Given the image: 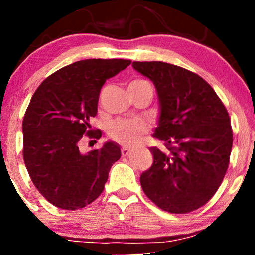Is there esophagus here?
<instances>
[{"instance_id": "esophagus-1", "label": "esophagus", "mask_w": 255, "mask_h": 255, "mask_svg": "<svg viewBox=\"0 0 255 255\" xmlns=\"http://www.w3.org/2000/svg\"><path fill=\"white\" fill-rule=\"evenodd\" d=\"M121 153H122V156H124V157H127V156H129V154H130V150H129V148H127V147H124L121 150Z\"/></svg>"}]
</instances>
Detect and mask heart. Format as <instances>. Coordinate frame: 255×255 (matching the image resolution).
<instances>
[{
  "label": "heart",
  "instance_id": "obj_1",
  "mask_svg": "<svg viewBox=\"0 0 255 255\" xmlns=\"http://www.w3.org/2000/svg\"><path fill=\"white\" fill-rule=\"evenodd\" d=\"M144 81V80H135ZM147 134V126L139 119L119 120L109 127V136L126 147L139 145Z\"/></svg>",
  "mask_w": 255,
  "mask_h": 255
}]
</instances>
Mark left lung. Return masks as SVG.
Listing matches in <instances>:
<instances>
[{
    "label": "left lung",
    "mask_w": 255,
    "mask_h": 255,
    "mask_svg": "<svg viewBox=\"0 0 255 255\" xmlns=\"http://www.w3.org/2000/svg\"><path fill=\"white\" fill-rule=\"evenodd\" d=\"M156 86L159 118L151 147L153 163L140 176L142 191L159 209L188 213L204 206L221 186L233 147L229 114L203 78L174 64L133 62Z\"/></svg>",
    "instance_id": "obj_1"
}]
</instances>
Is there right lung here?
Returning <instances> with one entry per match:
<instances>
[{"instance_id": "1", "label": "right lung", "mask_w": 255, "mask_h": 255, "mask_svg": "<svg viewBox=\"0 0 255 255\" xmlns=\"http://www.w3.org/2000/svg\"><path fill=\"white\" fill-rule=\"evenodd\" d=\"M129 64L122 58L78 61L46 78L32 96L22 121L24 162L36 188L56 207L78 210L95 201L121 157L114 141L87 153L79 150V141L85 134L102 136L90 125L99 92Z\"/></svg>"}]
</instances>
